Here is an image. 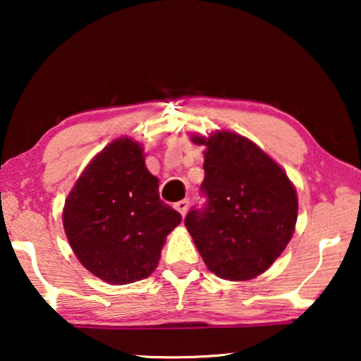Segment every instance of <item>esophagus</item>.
<instances>
[{
  "mask_svg": "<svg viewBox=\"0 0 361 361\" xmlns=\"http://www.w3.org/2000/svg\"><path fill=\"white\" fill-rule=\"evenodd\" d=\"M187 209H189V199H184V200H179L176 204V210L179 212V214L184 216L187 214Z\"/></svg>",
  "mask_w": 361,
  "mask_h": 361,
  "instance_id": "1",
  "label": "esophagus"
}]
</instances>
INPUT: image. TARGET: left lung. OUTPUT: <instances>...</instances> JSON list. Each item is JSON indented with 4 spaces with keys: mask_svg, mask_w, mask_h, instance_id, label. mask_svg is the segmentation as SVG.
Returning <instances> with one entry per match:
<instances>
[{
    "mask_svg": "<svg viewBox=\"0 0 361 361\" xmlns=\"http://www.w3.org/2000/svg\"><path fill=\"white\" fill-rule=\"evenodd\" d=\"M205 145V204L185 216L199 253L221 279L248 281L263 274L293 238L298 194L293 182L253 141L216 131Z\"/></svg>",
    "mask_w": 361,
    "mask_h": 361,
    "instance_id": "obj_1",
    "label": "left lung"
}]
</instances>
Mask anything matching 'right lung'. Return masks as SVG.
Listing matches in <instances>:
<instances>
[{"label": "right lung", "mask_w": 361, "mask_h": 361, "mask_svg": "<svg viewBox=\"0 0 361 361\" xmlns=\"http://www.w3.org/2000/svg\"><path fill=\"white\" fill-rule=\"evenodd\" d=\"M141 145L118 137L85 167L63 207V230L78 261L110 284L146 279L156 269L179 212L159 199Z\"/></svg>", "instance_id": "add662e5"}]
</instances>
